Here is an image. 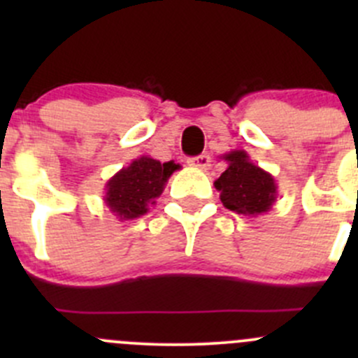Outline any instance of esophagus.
Returning a JSON list of instances; mask_svg holds the SVG:
<instances>
[{
    "mask_svg": "<svg viewBox=\"0 0 358 358\" xmlns=\"http://www.w3.org/2000/svg\"><path fill=\"white\" fill-rule=\"evenodd\" d=\"M187 162H189L190 166H194V168L202 169V171H204V169H208L209 166H211V157H209L208 154H201V156L197 157H190Z\"/></svg>",
    "mask_w": 358,
    "mask_h": 358,
    "instance_id": "1",
    "label": "esophagus"
}]
</instances>
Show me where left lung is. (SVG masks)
Masks as SVG:
<instances>
[{"mask_svg":"<svg viewBox=\"0 0 358 358\" xmlns=\"http://www.w3.org/2000/svg\"><path fill=\"white\" fill-rule=\"evenodd\" d=\"M227 169L215 182L223 206L237 215L251 216L270 211L277 201V183L273 176L249 159L246 150L223 154Z\"/></svg>","mask_w":358,"mask_h":358,"instance_id":"8db88e82","label":"left lung"}]
</instances>
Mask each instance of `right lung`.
<instances>
[{
    "mask_svg": "<svg viewBox=\"0 0 358 358\" xmlns=\"http://www.w3.org/2000/svg\"><path fill=\"white\" fill-rule=\"evenodd\" d=\"M176 169L180 164L175 161L161 162L149 156L133 159L106 183L103 202L121 222L140 218L149 211V206L156 204Z\"/></svg>",
    "mask_w": 358,
    "mask_h": 358,
    "instance_id": "obj_1",
    "label": "right lung"
}]
</instances>
